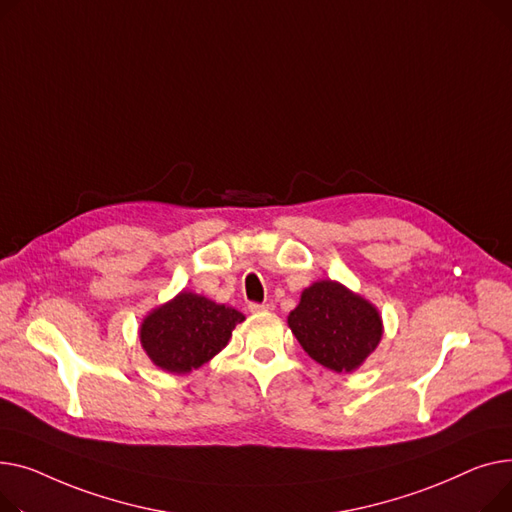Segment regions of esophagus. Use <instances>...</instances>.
<instances>
[{
    "instance_id": "1",
    "label": "esophagus",
    "mask_w": 512,
    "mask_h": 512,
    "mask_svg": "<svg viewBox=\"0 0 512 512\" xmlns=\"http://www.w3.org/2000/svg\"><path fill=\"white\" fill-rule=\"evenodd\" d=\"M248 310H250L252 314H258V312H266V310H270V306H268V304H256V302H252V304L248 306Z\"/></svg>"
}]
</instances>
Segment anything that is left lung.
I'll return each mask as SVG.
<instances>
[{"instance_id": "obj_1", "label": "left lung", "mask_w": 512, "mask_h": 512, "mask_svg": "<svg viewBox=\"0 0 512 512\" xmlns=\"http://www.w3.org/2000/svg\"><path fill=\"white\" fill-rule=\"evenodd\" d=\"M287 320L314 362L335 372L362 366L382 337L378 310L335 281L308 287Z\"/></svg>"}]
</instances>
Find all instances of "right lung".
I'll list each match as a JSON object with an SVG mask.
<instances>
[{
    "instance_id": "right-lung-1",
    "label": "right lung",
    "mask_w": 512,
    "mask_h": 512,
    "mask_svg": "<svg viewBox=\"0 0 512 512\" xmlns=\"http://www.w3.org/2000/svg\"><path fill=\"white\" fill-rule=\"evenodd\" d=\"M242 320V312L184 291L144 318L140 343L155 366L186 374L215 357Z\"/></svg>"
}]
</instances>
